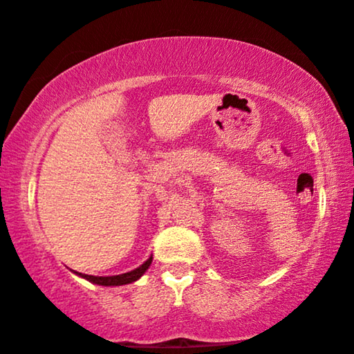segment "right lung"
Wrapping results in <instances>:
<instances>
[{"mask_svg":"<svg viewBox=\"0 0 354 354\" xmlns=\"http://www.w3.org/2000/svg\"><path fill=\"white\" fill-rule=\"evenodd\" d=\"M151 261H153V257L148 259L147 262H143L142 266L138 267V269L130 270V272H127V274H120V275H112V277H95V275L79 274V272H74V274H77L79 277H82V279L88 280V282H92V283L104 285V287H115V285H127V283L135 282V280H138L140 277H142V275L145 274V272L148 270V267H150Z\"/></svg>","mask_w":354,"mask_h":354,"instance_id":"add662e5","label":"right lung"}]
</instances>
